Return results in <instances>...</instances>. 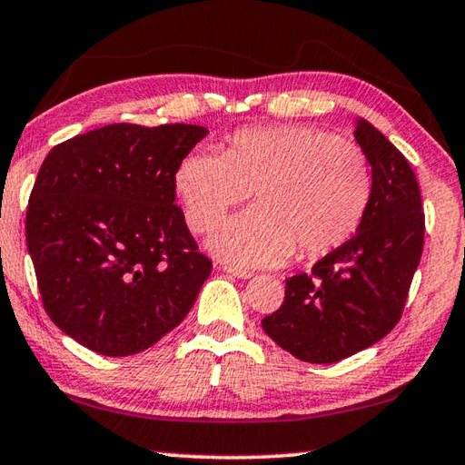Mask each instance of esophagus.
Wrapping results in <instances>:
<instances>
[{
  "label": "esophagus",
  "mask_w": 465,
  "mask_h": 465,
  "mask_svg": "<svg viewBox=\"0 0 465 465\" xmlns=\"http://www.w3.org/2000/svg\"><path fill=\"white\" fill-rule=\"evenodd\" d=\"M223 271H225V272H230V274H233V277H238V279H250V277H252V272H250V271H246V269H238V266H230V264H225V266H223Z\"/></svg>",
  "instance_id": "34e87169"
}]
</instances>
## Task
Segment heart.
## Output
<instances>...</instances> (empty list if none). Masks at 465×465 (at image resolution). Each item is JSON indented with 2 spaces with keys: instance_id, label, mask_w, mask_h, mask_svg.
Instances as JSON below:
<instances>
[{
  "instance_id": "b5f03b06",
  "label": "heart",
  "mask_w": 465,
  "mask_h": 465,
  "mask_svg": "<svg viewBox=\"0 0 465 465\" xmlns=\"http://www.w3.org/2000/svg\"><path fill=\"white\" fill-rule=\"evenodd\" d=\"M186 223L207 233L254 193L256 207L209 240L240 266L279 264L297 250L320 258L349 242L373 194L369 160L357 143L302 124L242 129L223 155L191 153L176 172Z\"/></svg>"
}]
</instances>
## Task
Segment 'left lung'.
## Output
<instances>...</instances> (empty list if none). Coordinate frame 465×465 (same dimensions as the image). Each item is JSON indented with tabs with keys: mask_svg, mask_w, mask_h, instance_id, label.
<instances>
[{
	"mask_svg": "<svg viewBox=\"0 0 465 465\" xmlns=\"http://www.w3.org/2000/svg\"><path fill=\"white\" fill-rule=\"evenodd\" d=\"M355 139L373 176L363 223L310 274L287 279L281 308L262 320L281 349L308 363L355 355L398 324L424 246V211L411 163L363 119Z\"/></svg>",
	"mask_w": 465,
	"mask_h": 465,
	"instance_id": "1",
	"label": "left lung"
}]
</instances>
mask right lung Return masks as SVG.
I'll list each match as a JSON object with an SVG mask.
<instances>
[{
    "label": "right lung",
    "instance_id": "1",
    "mask_svg": "<svg viewBox=\"0 0 465 465\" xmlns=\"http://www.w3.org/2000/svg\"><path fill=\"white\" fill-rule=\"evenodd\" d=\"M207 133L116 123L45 157L26 243L45 312L85 349L135 355L191 312L213 262L174 204L176 172Z\"/></svg>",
    "mask_w": 465,
    "mask_h": 465
}]
</instances>
